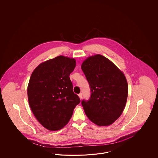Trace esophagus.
<instances>
[{
  "instance_id": "esophagus-1",
  "label": "esophagus",
  "mask_w": 158,
  "mask_h": 158,
  "mask_svg": "<svg viewBox=\"0 0 158 158\" xmlns=\"http://www.w3.org/2000/svg\"><path fill=\"white\" fill-rule=\"evenodd\" d=\"M78 96H79V97L80 98V99H81L82 98V93H80V94L78 95Z\"/></svg>"
}]
</instances>
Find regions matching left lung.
<instances>
[{
  "instance_id": "1",
  "label": "left lung",
  "mask_w": 158,
  "mask_h": 158,
  "mask_svg": "<svg viewBox=\"0 0 158 158\" xmlns=\"http://www.w3.org/2000/svg\"><path fill=\"white\" fill-rule=\"evenodd\" d=\"M90 98L81 104L88 118L99 126H110L120 117L127 102L128 84L123 73L104 56L97 54L83 62Z\"/></svg>"
}]
</instances>
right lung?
I'll use <instances>...</instances> for the list:
<instances>
[{
	"label": "right lung",
	"instance_id": "add662e5",
	"mask_svg": "<svg viewBox=\"0 0 158 158\" xmlns=\"http://www.w3.org/2000/svg\"><path fill=\"white\" fill-rule=\"evenodd\" d=\"M75 66L74 59L60 56L41 63L31 76L27 89L31 109L49 130L65 126L81 102L69 77Z\"/></svg>",
	"mask_w": 158,
	"mask_h": 158
}]
</instances>
